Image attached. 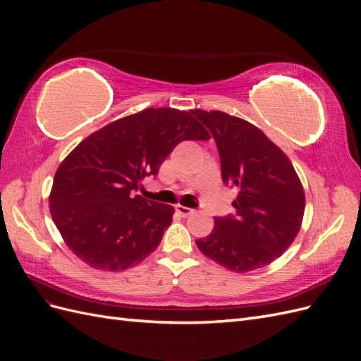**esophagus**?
Returning a JSON list of instances; mask_svg holds the SVG:
<instances>
[{
    "mask_svg": "<svg viewBox=\"0 0 361 361\" xmlns=\"http://www.w3.org/2000/svg\"><path fill=\"white\" fill-rule=\"evenodd\" d=\"M176 212H178L180 216H190V215L194 214V209H191V207H187V206L178 204V206H176Z\"/></svg>",
    "mask_w": 361,
    "mask_h": 361,
    "instance_id": "esophagus-1",
    "label": "esophagus"
}]
</instances>
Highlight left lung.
<instances>
[{"mask_svg": "<svg viewBox=\"0 0 361 361\" xmlns=\"http://www.w3.org/2000/svg\"><path fill=\"white\" fill-rule=\"evenodd\" d=\"M212 134L221 178L238 190L235 214L215 216L214 231L197 239L204 256L233 272L267 267L298 235L305 199L292 162L259 128L223 111H191Z\"/></svg>", "mask_w": 361, "mask_h": 361, "instance_id": "8db88e82", "label": "left lung"}]
</instances>
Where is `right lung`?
Listing matches in <instances>:
<instances>
[{
  "label": "right lung",
  "mask_w": 361,
  "mask_h": 361,
  "mask_svg": "<svg viewBox=\"0 0 361 361\" xmlns=\"http://www.w3.org/2000/svg\"><path fill=\"white\" fill-rule=\"evenodd\" d=\"M211 135L191 111L146 108L108 123L64 158L49 194L52 220L72 253L102 271L145 260L171 224L174 207L134 195L183 140Z\"/></svg>",
  "instance_id": "add662e5"
}]
</instances>
